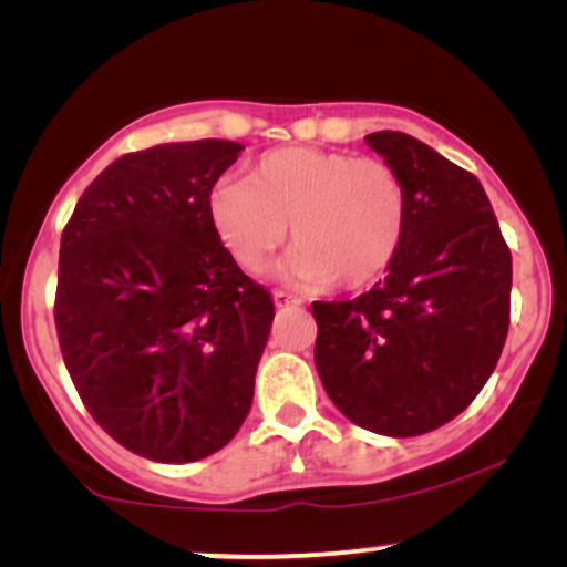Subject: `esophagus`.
Here are the masks:
<instances>
[{
	"mask_svg": "<svg viewBox=\"0 0 567 567\" xmlns=\"http://www.w3.org/2000/svg\"><path fill=\"white\" fill-rule=\"evenodd\" d=\"M274 301H276L278 309L301 305V299H297V297H293V293H286V291H276V293H274Z\"/></svg>",
	"mask_w": 567,
	"mask_h": 567,
	"instance_id": "obj_1",
	"label": "esophagus"
}]
</instances>
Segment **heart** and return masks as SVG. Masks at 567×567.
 Instances as JSON below:
<instances>
[{"mask_svg":"<svg viewBox=\"0 0 567 567\" xmlns=\"http://www.w3.org/2000/svg\"><path fill=\"white\" fill-rule=\"evenodd\" d=\"M208 208L221 245L247 274L274 262L291 224L297 247L286 276L301 286L377 281L408 231L405 185L386 162L309 146L262 154L247 181L216 185Z\"/></svg>","mask_w":567,"mask_h":567,"instance_id":"obj_1","label":"heart"}]
</instances>
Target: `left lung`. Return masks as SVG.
<instances>
[{
    "instance_id": "8db88e82",
    "label": "left lung",
    "mask_w": 567,
    "mask_h": 567,
    "mask_svg": "<svg viewBox=\"0 0 567 567\" xmlns=\"http://www.w3.org/2000/svg\"><path fill=\"white\" fill-rule=\"evenodd\" d=\"M367 144L405 185V243L374 289L315 301V363L348 421L408 439L460 415L491 379L508 336L511 250L475 175L400 131Z\"/></svg>"
}]
</instances>
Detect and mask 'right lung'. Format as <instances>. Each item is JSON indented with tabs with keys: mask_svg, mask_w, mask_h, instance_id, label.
Segmentation results:
<instances>
[{
	"mask_svg": "<svg viewBox=\"0 0 567 567\" xmlns=\"http://www.w3.org/2000/svg\"><path fill=\"white\" fill-rule=\"evenodd\" d=\"M245 146L224 138L123 154L61 235L56 336L100 429L152 462L227 446L252 405L276 309L212 221V190Z\"/></svg>",
	"mask_w": 567,
	"mask_h": 567,
	"instance_id": "right-lung-1",
	"label": "right lung"
}]
</instances>
